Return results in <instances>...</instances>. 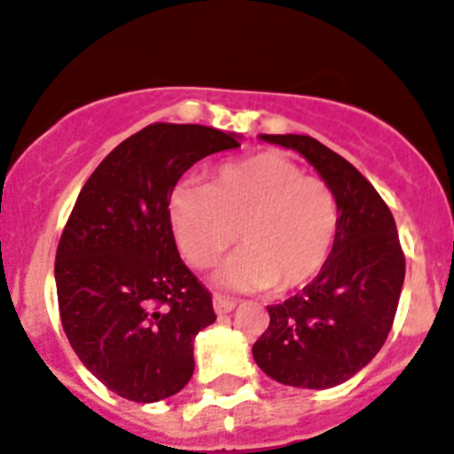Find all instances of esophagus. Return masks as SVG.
<instances>
[{
  "mask_svg": "<svg viewBox=\"0 0 454 454\" xmlns=\"http://www.w3.org/2000/svg\"><path fill=\"white\" fill-rule=\"evenodd\" d=\"M212 305H215V312L223 315V312H233L235 305H238V303H235V301H231V298H226V296H215Z\"/></svg>",
  "mask_w": 454,
  "mask_h": 454,
  "instance_id": "esophagus-1",
  "label": "esophagus"
}]
</instances>
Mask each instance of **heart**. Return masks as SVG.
<instances>
[{"instance_id": "b5f03b06", "label": "heart", "mask_w": 454, "mask_h": 454, "mask_svg": "<svg viewBox=\"0 0 454 454\" xmlns=\"http://www.w3.org/2000/svg\"><path fill=\"white\" fill-rule=\"evenodd\" d=\"M168 219L182 254L207 268L235 242L242 249L216 270L233 291H291L324 270L338 235L333 191L278 151H261L219 168L212 184L179 182Z\"/></svg>"}]
</instances>
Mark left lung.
Returning <instances> with one entry per match:
<instances>
[{"label":"left lung","mask_w":454,"mask_h":454,"mask_svg":"<svg viewBox=\"0 0 454 454\" xmlns=\"http://www.w3.org/2000/svg\"><path fill=\"white\" fill-rule=\"evenodd\" d=\"M298 151L338 202V235L324 270L282 305L254 342V361L272 380L329 389L356 375L385 345L399 305L406 259L396 223L355 165L308 135H259Z\"/></svg>","instance_id":"8db88e82"}]
</instances>
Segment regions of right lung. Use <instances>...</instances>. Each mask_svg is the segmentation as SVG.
I'll return each instance as SVG.
<instances>
[{
  "label": "right lung",
  "mask_w": 454,
  "mask_h": 454,
  "mask_svg": "<svg viewBox=\"0 0 454 454\" xmlns=\"http://www.w3.org/2000/svg\"><path fill=\"white\" fill-rule=\"evenodd\" d=\"M238 146L235 132L153 123L121 142L76 198L55 254L62 329L123 399L156 403L193 375L195 335L216 315L179 259L168 198L191 165Z\"/></svg>",
  "instance_id": "obj_1"
}]
</instances>
